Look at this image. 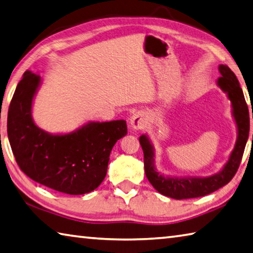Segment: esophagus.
I'll use <instances>...</instances> for the list:
<instances>
[{
	"mask_svg": "<svg viewBox=\"0 0 253 253\" xmlns=\"http://www.w3.org/2000/svg\"><path fill=\"white\" fill-rule=\"evenodd\" d=\"M130 126L133 130H141L147 126V119L144 114L141 112H135L131 115L130 118Z\"/></svg>",
	"mask_w": 253,
	"mask_h": 253,
	"instance_id": "34e87169",
	"label": "esophagus"
}]
</instances>
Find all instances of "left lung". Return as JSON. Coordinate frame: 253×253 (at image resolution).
I'll use <instances>...</instances> for the list:
<instances>
[{
	"mask_svg": "<svg viewBox=\"0 0 253 253\" xmlns=\"http://www.w3.org/2000/svg\"><path fill=\"white\" fill-rule=\"evenodd\" d=\"M221 77L216 80V85L227 94L231 102L232 117L237 126V141L230 153L228 161L219 172L209 176H173L158 172L156 167V152L148 134L139 138L144 154V171L150 183L158 192L176 200L203 197L216 191L228 184L237 173L245 152L250 131L249 110L238 79L227 65H219ZM253 119V113H252ZM253 140V134H252Z\"/></svg>",
	"mask_w": 253,
	"mask_h": 253,
	"instance_id": "obj_1",
	"label": "left lung"
}]
</instances>
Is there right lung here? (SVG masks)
I'll use <instances>...</instances> for the list:
<instances>
[{"mask_svg": "<svg viewBox=\"0 0 253 253\" xmlns=\"http://www.w3.org/2000/svg\"><path fill=\"white\" fill-rule=\"evenodd\" d=\"M39 74L25 71L7 114V136L24 173L55 191L84 194L104 180L110 153L127 133L126 122L88 121L69 133H48L35 124L33 100L41 85Z\"/></svg>", "mask_w": 253, "mask_h": 253, "instance_id": "right-lung-1", "label": "right lung"}]
</instances>
